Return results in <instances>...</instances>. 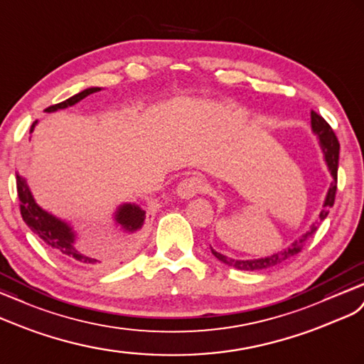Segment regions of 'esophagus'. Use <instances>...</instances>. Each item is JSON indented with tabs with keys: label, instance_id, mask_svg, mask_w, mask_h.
I'll list each match as a JSON object with an SVG mask.
<instances>
[{
	"label": "esophagus",
	"instance_id": "esophagus-1",
	"mask_svg": "<svg viewBox=\"0 0 364 364\" xmlns=\"http://www.w3.org/2000/svg\"><path fill=\"white\" fill-rule=\"evenodd\" d=\"M208 189V184L200 176H188V178H184L183 181H180L178 188H176V195H178L180 198L184 200H189L192 197H195L197 193H201Z\"/></svg>",
	"mask_w": 364,
	"mask_h": 364
}]
</instances>
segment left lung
Listing matches in <instances>:
<instances>
[{
    "mask_svg": "<svg viewBox=\"0 0 364 364\" xmlns=\"http://www.w3.org/2000/svg\"><path fill=\"white\" fill-rule=\"evenodd\" d=\"M311 126H312L314 134L316 135V138H318L320 146H321V151L324 154V160H326V163H328L329 172H331L332 178H333V181L331 183V188H329L328 193H326L323 209H321L320 215H318V220L323 221L326 217H328L329 209L333 206L335 193H337V172H338L340 143H338L337 135H335L332 127L328 123H326V119L321 115H318L314 110L311 112ZM316 229H318V223H314V225L311 226V229L307 230L301 238L295 240L294 243L289 246L287 249L282 250V252H277L274 255L264 257V258L235 259V258H229L226 255L217 252V250H213L212 247H210V250H212V254L215 255L221 263H225V264L232 266V267H235V269H240V271H249V272H252V271L254 272L264 271V269L274 267V266H277L279 263H284L286 259L295 257L296 254H300L301 249L306 246L307 241H309L312 238V235L316 232Z\"/></svg>",
    "mask_w": 364,
    "mask_h": 364,
    "instance_id": "obj_1",
    "label": "left lung"
}]
</instances>
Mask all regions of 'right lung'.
Returning <instances> with one entry per match:
<instances>
[{"label": "right lung", "instance_id": "1", "mask_svg": "<svg viewBox=\"0 0 364 364\" xmlns=\"http://www.w3.org/2000/svg\"><path fill=\"white\" fill-rule=\"evenodd\" d=\"M98 90L101 89L89 87L86 90L77 93V95L70 97L66 101L49 106L48 109H44V112H55L60 109L70 107L73 105H77V102L81 101L82 98L90 95V93L98 92ZM36 121L32 124L31 132L33 130ZM16 191H18V198H20V210H21V217L24 223L31 228L33 234L38 235L49 247L55 249L61 255L70 258L77 266L89 269V271H102V269H106L114 263V258L112 257L102 258L100 255L87 254L80 246H77L75 243L77 234L73 232L72 226L69 223L52 215V213L46 212L35 203L29 186H27L26 180L20 173H16ZM144 218H146V212L139 208L138 204L124 203L121 204L115 212L117 225H119L123 228V230L129 232V234H134V232H138L141 229L144 225Z\"/></svg>", "mask_w": 364, "mask_h": 364}]
</instances>
